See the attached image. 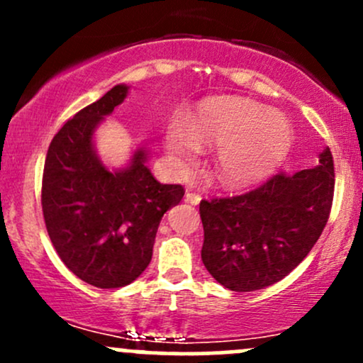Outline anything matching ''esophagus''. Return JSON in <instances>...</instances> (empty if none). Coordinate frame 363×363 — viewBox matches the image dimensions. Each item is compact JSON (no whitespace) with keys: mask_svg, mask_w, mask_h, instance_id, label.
<instances>
[{"mask_svg":"<svg viewBox=\"0 0 363 363\" xmlns=\"http://www.w3.org/2000/svg\"><path fill=\"white\" fill-rule=\"evenodd\" d=\"M184 201L191 203V205H199V201H201V194L191 193V191H187L186 196H184Z\"/></svg>","mask_w":363,"mask_h":363,"instance_id":"esophagus-1","label":"esophagus"}]
</instances>
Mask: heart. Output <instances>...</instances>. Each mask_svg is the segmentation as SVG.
I'll return each mask as SVG.
<instances>
[{
	"label": "heart",
	"instance_id": "heart-1",
	"mask_svg": "<svg viewBox=\"0 0 363 363\" xmlns=\"http://www.w3.org/2000/svg\"><path fill=\"white\" fill-rule=\"evenodd\" d=\"M285 114L242 97L208 99L189 124L172 119L165 131L169 153L181 165L193 164L198 148L218 147L215 167L227 186H245L268 176L291 147Z\"/></svg>",
	"mask_w": 363,
	"mask_h": 363
}]
</instances>
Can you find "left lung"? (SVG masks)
Here are the masks:
<instances>
[{"label": "left lung", "mask_w": 363, "mask_h": 363, "mask_svg": "<svg viewBox=\"0 0 363 363\" xmlns=\"http://www.w3.org/2000/svg\"><path fill=\"white\" fill-rule=\"evenodd\" d=\"M333 193L335 164L326 147L314 169L280 172L232 198L203 199V264L234 291L261 290L283 280L323 234Z\"/></svg>", "instance_id": "8db88e82"}]
</instances>
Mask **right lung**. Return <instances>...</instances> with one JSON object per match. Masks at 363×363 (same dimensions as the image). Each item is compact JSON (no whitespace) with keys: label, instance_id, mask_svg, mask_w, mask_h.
<instances>
[{"label":"right lung","instance_id":"add662e5","mask_svg":"<svg viewBox=\"0 0 363 363\" xmlns=\"http://www.w3.org/2000/svg\"><path fill=\"white\" fill-rule=\"evenodd\" d=\"M129 86L121 83L73 116L49 145L43 176V213L49 239L66 268L97 289L135 281L152 261L162 216L184 187L160 184L136 148L126 167L99 158L94 133Z\"/></svg>","mask_w":363,"mask_h":363}]
</instances>
